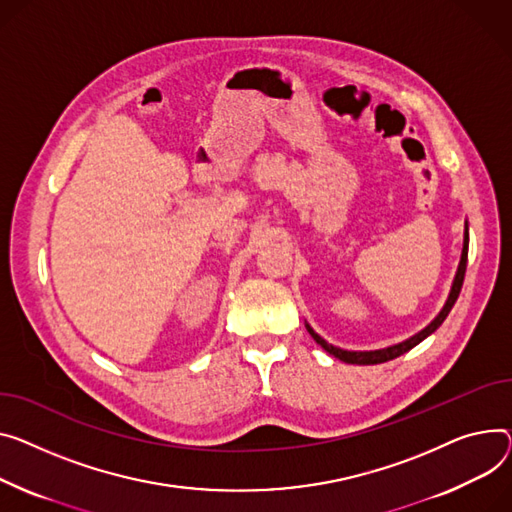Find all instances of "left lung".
<instances>
[{
  "label": "left lung",
  "mask_w": 512,
  "mask_h": 512,
  "mask_svg": "<svg viewBox=\"0 0 512 512\" xmlns=\"http://www.w3.org/2000/svg\"><path fill=\"white\" fill-rule=\"evenodd\" d=\"M467 249H469V230L465 228V241H463V253H461V263H459V269H457V276H455V282H453V288H451V294H449V300L445 304V309H442L438 313V317L426 327L422 329L420 333H416L414 337L405 339V342L397 344V346H391V348H385V350H374V352H348V350H342V348H335L331 344H327L325 339L321 335H317L309 325H306V329H309V333L313 335L315 342L325 350L329 352L331 356L339 358L342 362H348V364H381V362H387V360H393L405 352H410L414 346H418L422 339H426L430 333H434L442 321L447 319V315L451 313L453 304L457 302L459 298V292H461V286H463V280H465V269H467Z\"/></svg>",
  "instance_id": "left-lung-1"
}]
</instances>
